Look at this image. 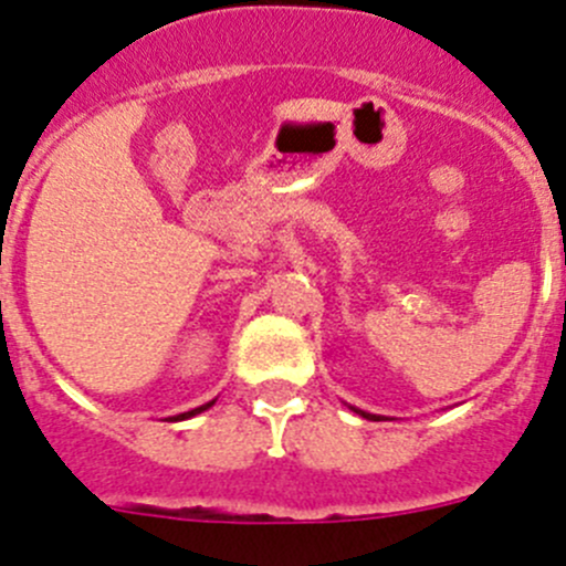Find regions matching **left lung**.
Masks as SVG:
<instances>
[{"mask_svg": "<svg viewBox=\"0 0 566 566\" xmlns=\"http://www.w3.org/2000/svg\"><path fill=\"white\" fill-rule=\"evenodd\" d=\"M358 413H361L364 419H378V416H373V413H364V410H358Z\"/></svg>", "mask_w": 566, "mask_h": 566, "instance_id": "1", "label": "left lung"}]
</instances>
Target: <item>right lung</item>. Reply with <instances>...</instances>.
Instances as JSON below:
<instances>
[{
    "mask_svg": "<svg viewBox=\"0 0 566 566\" xmlns=\"http://www.w3.org/2000/svg\"><path fill=\"white\" fill-rule=\"evenodd\" d=\"M210 405L213 402H208V405H199V408H193V410H188V413H180V416H172L175 421H180V419H191V416H197V413H202V410H208Z\"/></svg>",
    "mask_w": 566,
    "mask_h": 566,
    "instance_id": "right-lung-1",
    "label": "right lung"
}]
</instances>
